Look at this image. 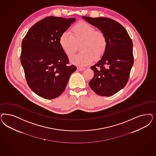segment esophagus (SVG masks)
Here are the masks:
<instances>
[{
    "mask_svg": "<svg viewBox=\"0 0 156 156\" xmlns=\"http://www.w3.org/2000/svg\"><path fill=\"white\" fill-rule=\"evenodd\" d=\"M77 70H80V71H83V70H85V68H82V67H77Z\"/></svg>",
    "mask_w": 156,
    "mask_h": 156,
    "instance_id": "1",
    "label": "esophagus"
}]
</instances>
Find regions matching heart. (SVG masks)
Wrapping results in <instances>:
<instances>
[{
  "instance_id": "heart-1",
  "label": "heart",
  "mask_w": 156,
  "mask_h": 156,
  "mask_svg": "<svg viewBox=\"0 0 156 156\" xmlns=\"http://www.w3.org/2000/svg\"><path fill=\"white\" fill-rule=\"evenodd\" d=\"M59 42L62 49L68 56L75 52L77 44L81 43V52L70 58V61L79 66L89 65L94 58H100L105 55L108 47L106 34L86 22H80L73 26L70 33L66 31L62 33Z\"/></svg>"
}]
</instances>
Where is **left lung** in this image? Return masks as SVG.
<instances>
[{
	"label": "left lung",
	"instance_id": "obj_1",
	"mask_svg": "<svg viewBox=\"0 0 156 156\" xmlns=\"http://www.w3.org/2000/svg\"><path fill=\"white\" fill-rule=\"evenodd\" d=\"M106 34L108 47L105 55L90 68L94 76L89 86L96 94L113 95L123 88L129 80L134 63L133 42L127 30L110 18L82 16Z\"/></svg>",
	"mask_w": 156,
	"mask_h": 156
}]
</instances>
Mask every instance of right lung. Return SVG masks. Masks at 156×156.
Instances as JSON below:
<instances>
[{
    "label": "right lung",
    "mask_w": 156,
    "mask_h": 156,
    "mask_svg": "<svg viewBox=\"0 0 156 156\" xmlns=\"http://www.w3.org/2000/svg\"><path fill=\"white\" fill-rule=\"evenodd\" d=\"M74 18L48 16L36 23L22 42L20 62L30 89L37 95L52 99L66 89L75 66L60 45V37L73 23Z\"/></svg>",
    "instance_id": "obj_1"
}]
</instances>
